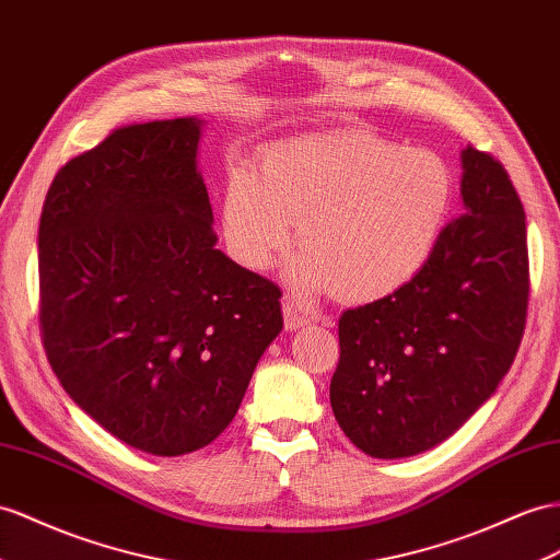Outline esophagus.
<instances>
[{
    "label": "esophagus",
    "instance_id": "34e87169",
    "mask_svg": "<svg viewBox=\"0 0 560 560\" xmlns=\"http://www.w3.org/2000/svg\"><path fill=\"white\" fill-rule=\"evenodd\" d=\"M283 324H285V331H295V328L310 324L307 312L300 307L293 298H283Z\"/></svg>",
    "mask_w": 560,
    "mask_h": 560
}]
</instances>
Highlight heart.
Listing matches in <instances>:
<instances>
[{
	"label": "heart",
	"mask_w": 560,
	"mask_h": 560,
	"mask_svg": "<svg viewBox=\"0 0 560 560\" xmlns=\"http://www.w3.org/2000/svg\"><path fill=\"white\" fill-rule=\"evenodd\" d=\"M452 198L438 153L348 127L271 143L257 172L234 167L222 229L234 260L260 271L291 246L293 220L303 248L293 281L362 305L405 289L428 265Z\"/></svg>",
	"instance_id": "b5f03b06"
}]
</instances>
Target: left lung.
Returning <instances> with one entry per match:
<instances>
[{"label":"left lung","instance_id":"8db88e82","mask_svg":"<svg viewBox=\"0 0 560 560\" xmlns=\"http://www.w3.org/2000/svg\"><path fill=\"white\" fill-rule=\"evenodd\" d=\"M466 212L405 289L346 310L331 407L374 458L433 450L509 374L527 317L525 210L490 153L462 151Z\"/></svg>","mask_w":560,"mask_h":560}]
</instances>
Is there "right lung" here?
I'll list each match as a JSON object with an SVG mask.
<instances>
[{"label": "right lung", "mask_w": 560, "mask_h": 560, "mask_svg": "<svg viewBox=\"0 0 560 560\" xmlns=\"http://www.w3.org/2000/svg\"><path fill=\"white\" fill-rule=\"evenodd\" d=\"M196 118L127 125L56 172L39 218V326L70 399L155 456L232 423L283 328L277 283L214 248Z\"/></svg>", "instance_id": "obj_1"}]
</instances>
